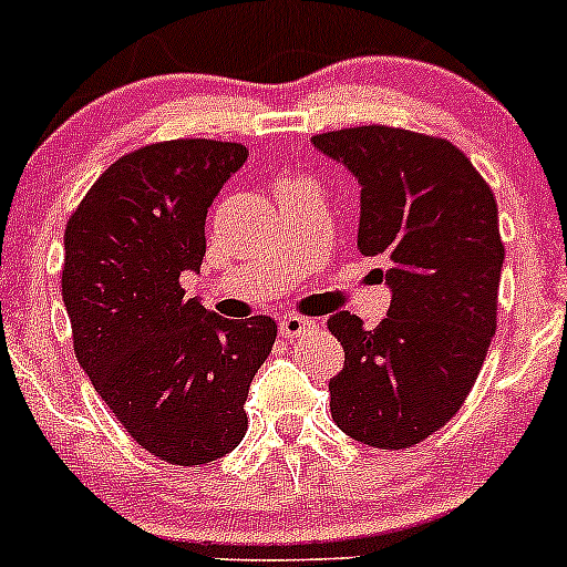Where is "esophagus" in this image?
<instances>
[{"mask_svg": "<svg viewBox=\"0 0 567 567\" xmlns=\"http://www.w3.org/2000/svg\"><path fill=\"white\" fill-rule=\"evenodd\" d=\"M312 320L310 318H299V316H285L279 320V334L288 337V340H293V337H301L305 331L312 329Z\"/></svg>", "mask_w": 567, "mask_h": 567, "instance_id": "esophagus-1", "label": "esophagus"}]
</instances>
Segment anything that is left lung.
Segmentation results:
<instances>
[{"label":"left lung","mask_w":567,"mask_h":567,"mask_svg":"<svg viewBox=\"0 0 567 567\" xmlns=\"http://www.w3.org/2000/svg\"><path fill=\"white\" fill-rule=\"evenodd\" d=\"M362 186L357 247L390 262L386 318L334 312L346 364L329 381L331 420L379 450H403L450 422L496 331L505 247L494 192L447 140L390 125L312 136Z\"/></svg>","instance_id":"left-lung-1"}]
</instances>
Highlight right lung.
Returning a JSON list of instances; mask_svg holds the SVG:
<instances>
[{"label":"right lung","mask_w":567,"mask_h":567,"mask_svg":"<svg viewBox=\"0 0 567 567\" xmlns=\"http://www.w3.org/2000/svg\"><path fill=\"white\" fill-rule=\"evenodd\" d=\"M249 151L173 140L106 169L65 227L62 301L73 351L136 444L177 466L233 453L249 384L277 340L268 316L230 320L183 299L205 216Z\"/></svg>","instance_id":"obj_1"}]
</instances>
